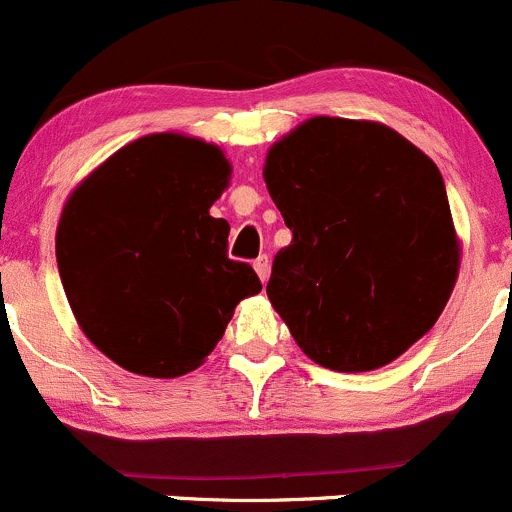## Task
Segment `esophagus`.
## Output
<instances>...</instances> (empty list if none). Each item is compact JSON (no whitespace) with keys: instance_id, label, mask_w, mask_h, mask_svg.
I'll list each match as a JSON object with an SVG mask.
<instances>
[{"instance_id":"obj_1","label":"esophagus","mask_w":512,"mask_h":512,"mask_svg":"<svg viewBox=\"0 0 512 512\" xmlns=\"http://www.w3.org/2000/svg\"><path fill=\"white\" fill-rule=\"evenodd\" d=\"M254 268H256L258 278H261V283H266L268 273H271V261H268V256H258L254 261Z\"/></svg>"}]
</instances>
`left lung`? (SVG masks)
Segmentation results:
<instances>
[{
  "label": "left lung",
  "instance_id": "1",
  "mask_svg": "<svg viewBox=\"0 0 512 512\" xmlns=\"http://www.w3.org/2000/svg\"><path fill=\"white\" fill-rule=\"evenodd\" d=\"M263 179L293 234L268 301L311 361L373 371L426 336L460 244L443 176L418 146L378 121L313 116L268 149Z\"/></svg>",
  "mask_w": 512,
  "mask_h": 512
}]
</instances>
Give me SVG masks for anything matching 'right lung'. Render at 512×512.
<instances>
[{"label":"right lung","mask_w":512,"mask_h":512,"mask_svg":"<svg viewBox=\"0 0 512 512\" xmlns=\"http://www.w3.org/2000/svg\"><path fill=\"white\" fill-rule=\"evenodd\" d=\"M224 151L184 134H149L111 154L72 191L57 263L84 336L116 366L149 378L196 371L241 298L261 291L231 261Z\"/></svg>","instance_id":"1"}]
</instances>
